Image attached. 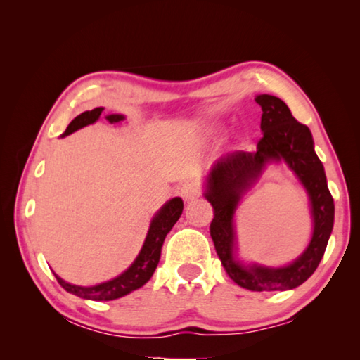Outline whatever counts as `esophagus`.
I'll list each match as a JSON object with an SVG mask.
<instances>
[{
	"label": "esophagus",
	"instance_id": "esophagus-1",
	"mask_svg": "<svg viewBox=\"0 0 360 360\" xmlns=\"http://www.w3.org/2000/svg\"><path fill=\"white\" fill-rule=\"evenodd\" d=\"M179 195L182 197V200H186V202H191V200L197 198L200 195V188L197 186V182L186 181L184 184H181Z\"/></svg>",
	"mask_w": 360,
	"mask_h": 360
}]
</instances>
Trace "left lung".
I'll return each instance as SVG.
<instances>
[{
  "mask_svg": "<svg viewBox=\"0 0 360 360\" xmlns=\"http://www.w3.org/2000/svg\"><path fill=\"white\" fill-rule=\"evenodd\" d=\"M255 103L262 108L264 133L257 152L235 150L219 157L206 174L203 197L214 210L210 231L227 275L248 290H289L303 284L318 268L333 229L335 206L308 127L297 122L278 96L262 94L255 96ZM271 162H285L307 191L314 235L305 251L288 266L245 264L236 259L234 214L242 197Z\"/></svg>",
  "mask_w": 360,
  "mask_h": 360,
  "instance_id": "8db88e82",
  "label": "left lung"
}]
</instances>
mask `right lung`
Returning <instances> with one entry per match:
<instances>
[{"mask_svg":"<svg viewBox=\"0 0 360 360\" xmlns=\"http://www.w3.org/2000/svg\"><path fill=\"white\" fill-rule=\"evenodd\" d=\"M103 109L105 108H95L92 111H85L82 114H79L77 117L70 122V125L66 127L62 136H68L71 133L77 131L79 129H84V127L95 124V122L100 119ZM124 119L125 115L122 114L106 115V120L109 124H119V122ZM182 210H184L182 200L179 197H174L172 200H168V202L155 212V216L152 217L150 221L141 251L136 255V259L133 260V264L127 268L124 273H120L119 276L96 285H77L66 283L65 279L57 275V273H53V275H56L57 281L66 292L81 298H87V300L96 302L115 300V298H120L130 294L133 290L143 288V285L152 278V275H154L158 260H160L162 246L163 241H165V236L168 235V231L173 229V225L178 222V219L182 214Z\"/></svg>","mask_w":360,"mask_h":360,"instance_id":"obj_1","label":"right lung"}]
</instances>
